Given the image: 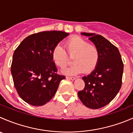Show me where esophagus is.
Instances as JSON below:
<instances>
[{
    "instance_id": "34e87169",
    "label": "esophagus",
    "mask_w": 133,
    "mask_h": 133,
    "mask_svg": "<svg viewBox=\"0 0 133 133\" xmlns=\"http://www.w3.org/2000/svg\"><path fill=\"white\" fill-rule=\"evenodd\" d=\"M66 78L68 79V80H74L76 79L75 77H71V76H66Z\"/></svg>"
}]
</instances>
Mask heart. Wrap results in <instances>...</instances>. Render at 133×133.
<instances>
[{
    "instance_id": "b5f03b06",
    "label": "heart",
    "mask_w": 133,
    "mask_h": 133,
    "mask_svg": "<svg viewBox=\"0 0 133 133\" xmlns=\"http://www.w3.org/2000/svg\"><path fill=\"white\" fill-rule=\"evenodd\" d=\"M67 52L70 57H73L74 64L62 69V73L68 75H75L84 71L92 72L97 66L100 59V53L95 45L78 37H73L65 43ZM53 62L59 68H64L68 63V56L65 49L60 45L54 47L51 52Z\"/></svg>"
}]
</instances>
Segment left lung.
<instances>
[{
    "instance_id": "8db88e82",
    "label": "left lung",
    "mask_w": 133,
    "mask_h": 133,
    "mask_svg": "<svg viewBox=\"0 0 133 133\" xmlns=\"http://www.w3.org/2000/svg\"><path fill=\"white\" fill-rule=\"evenodd\" d=\"M81 35L89 37L98 48L100 59L91 73L82 77L85 88L78 95L85 106L96 109L108 105L120 91L124 64L118 48L104 37L89 33Z\"/></svg>"
}]
</instances>
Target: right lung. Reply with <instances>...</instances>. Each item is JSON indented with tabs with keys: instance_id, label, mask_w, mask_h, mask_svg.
<instances>
[{
	"instance_id": "obj_1",
	"label": "right lung",
	"mask_w": 133,
	"mask_h": 133,
	"mask_svg": "<svg viewBox=\"0 0 133 133\" xmlns=\"http://www.w3.org/2000/svg\"><path fill=\"white\" fill-rule=\"evenodd\" d=\"M60 31H42L23 40L15 51L11 72L20 97L34 106H41L54 96L60 81L51 58L55 46L69 35Z\"/></svg>"
}]
</instances>
